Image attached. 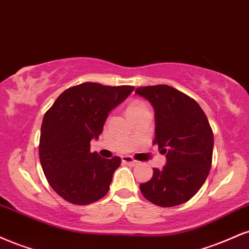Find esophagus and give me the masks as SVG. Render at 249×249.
<instances>
[{
  "label": "esophagus",
  "mask_w": 249,
  "mask_h": 249,
  "mask_svg": "<svg viewBox=\"0 0 249 249\" xmlns=\"http://www.w3.org/2000/svg\"><path fill=\"white\" fill-rule=\"evenodd\" d=\"M122 161L124 163L131 164V166H137V164L139 163V162H138V161H136L133 158H131V157H123L122 158Z\"/></svg>",
  "instance_id": "obj_1"
}]
</instances>
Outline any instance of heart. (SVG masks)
<instances>
[{
	"mask_svg": "<svg viewBox=\"0 0 249 249\" xmlns=\"http://www.w3.org/2000/svg\"><path fill=\"white\" fill-rule=\"evenodd\" d=\"M143 107H146L145 104L142 103V102H139V101H134L127 107V113H132L134 111H138V110H140V109H143Z\"/></svg>",
	"mask_w": 249,
	"mask_h": 249,
	"instance_id": "obj_1",
	"label": "heart"
}]
</instances>
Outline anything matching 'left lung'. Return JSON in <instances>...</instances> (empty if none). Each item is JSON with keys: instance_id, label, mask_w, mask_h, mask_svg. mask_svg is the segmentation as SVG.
Wrapping results in <instances>:
<instances>
[{"instance_id": "obj_1", "label": "left lung", "mask_w": 249, "mask_h": 249, "mask_svg": "<svg viewBox=\"0 0 249 249\" xmlns=\"http://www.w3.org/2000/svg\"><path fill=\"white\" fill-rule=\"evenodd\" d=\"M154 109L155 139L167 164L154 168L153 178L140 184L146 199L170 208L188 202L204 184L211 169L213 133L204 111L194 98L167 85L140 87Z\"/></svg>"}]
</instances>
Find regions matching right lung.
Listing matches in <instances>:
<instances>
[{
  "instance_id": "right-lung-1",
  "label": "right lung",
  "mask_w": 249,
  "mask_h": 249,
  "mask_svg": "<svg viewBox=\"0 0 249 249\" xmlns=\"http://www.w3.org/2000/svg\"><path fill=\"white\" fill-rule=\"evenodd\" d=\"M133 89L81 83L66 89L45 113L39 159L50 185L65 200L87 205L109 191L122 160L91 153L90 142L100 137L109 112Z\"/></svg>"
}]
</instances>
